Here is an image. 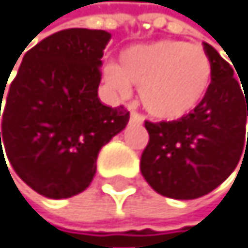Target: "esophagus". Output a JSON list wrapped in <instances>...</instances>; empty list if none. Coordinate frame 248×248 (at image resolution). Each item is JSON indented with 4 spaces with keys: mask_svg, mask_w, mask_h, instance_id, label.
<instances>
[{
    "mask_svg": "<svg viewBox=\"0 0 248 248\" xmlns=\"http://www.w3.org/2000/svg\"><path fill=\"white\" fill-rule=\"evenodd\" d=\"M129 122L136 123V125H140V123H142V115H139L138 112L131 110V114H129Z\"/></svg>",
    "mask_w": 248,
    "mask_h": 248,
    "instance_id": "34e87169",
    "label": "esophagus"
}]
</instances>
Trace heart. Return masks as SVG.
<instances>
[{
  "label": "heart",
  "instance_id": "obj_1",
  "mask_svg": "<svg viewBox=\"0 0 248 248\" xmlns=\"http://www.w3.org/2000/svg\"><path fill=\"white\" fill-rule=\"evenodd\" d=\"M104 80L122 98L131 93V83L140 87V101L150 115L177 120L206 96L212 64L201 47L165 39L126 48L120 64L104 66Z\"/></svg>",
  "mask_w": 248,
  "mask_h": 248
}]
</instances>
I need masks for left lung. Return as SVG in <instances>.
Instances as JSON below:
<instances>
[{
  "label": "left lung",
  "mask_w": 248,
  "mask_h": 248,
  "mask_svg": "<svg viewBox=\"0 0 248 248\" xmlns=\"http://www.w3.org/2000/svg\"><path fill=\"white\" fill-rule=\"evenodd\" d=\"M204 52L212 64V80L200 106L179 120L145 122L149 144L140 156V172L156 193L174 200H195L215 190L248 149L247 80L239 77L241 87L234 64L207 42Z\"/></svg>",
  "instance_id": "8db88e82"
}]
</instances>
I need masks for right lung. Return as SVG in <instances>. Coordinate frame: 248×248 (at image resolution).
Here are the masks:
<instances>
[{
  "label": "right lung",
  "mask_w": 248,
  "mask_h": 248,
  "mask_svg": "<svg viewBox=\"0 0 248 248\" xmlns=\"http://www.w3.org/2000/svg\"><path fill=\"white\" fill-rule=\"evenodd\" d=\"M109 41L104 30L58 31L25 53L9 90L0 85V161L2 140L16 174L46 198L85 190L101 147L129 120L123 106L109 108L98 98Z\"/></svg>",
  "instance_id": "obj_1"
}]
</instances>
